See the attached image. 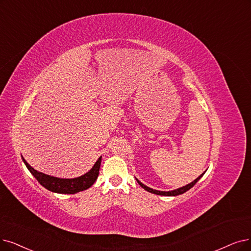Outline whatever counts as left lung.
<instances>
[{"label":"left lung","instance_id":"obj_1","mask_svg":"<svg viewBox=\"0 0 251 251\" xmlns=\"http://www.w3.org/2000/svg\"><path fill=\"white\" fill-rule=\"evenodd\" d=\"M203 175H204V173L200 175L196 180H194L193 182H190L189 184H187V185H185V186H182V187H180V188H178V189L172 190V192H160V190H155V189H152V188H150V187L144 185L142 182H140L138 179H136V180H137V182L140 184V186H142L145 190H147V192L151 193V194H155V195H159V196H178V195H181V194L187 192L188 189L192 188V187L199 181V179L201 178Z\"/></svg>","mask_w":251,"mask_h":251}]
</instances>
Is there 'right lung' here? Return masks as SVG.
I'll use <instances>...</instances> for the list:
<instances>
[{"mask_svg": "<svg viewBox=\"0 0 251 251\" xmlns=\"http://www.w3.org/2000/svg\"><path fill=\"white\" fill-rule=\"evenodd\" d=\"M101 159L102 156L99 157V159L96 162L95 166L91 169V171L87 172L86 174L73 178V179H63V178H57L50 175L43 174L41 172H38L37 170L29 166L26 160L23 157V160L28 171L31 172L34 177L38 180V182L47 188L50 192L57 193V194H76L79 192H82L87 188L91 187L95 182L99 176L100 171V166H101Z\"/></svg>", "mask_w": 251, "mask_h": 251, "instance_id": "right-lung-1", "label": "right lung"}]
</instances>
